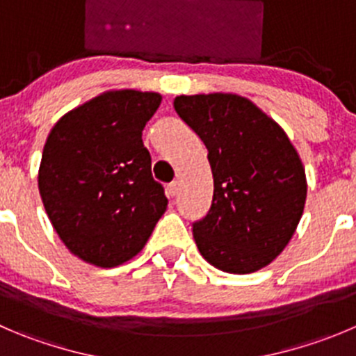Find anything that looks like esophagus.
<instances>
[{
  "mask_svg": "<svg viewBox=\"0 0 356 356\" xmlns=\"http://www.w3.org/2000/svg\"><path fill=\"white\" fill-rule=\"evenodd\" d=\"M165 192H168V197H175V195L178 194V184H176V181L169 184L168 188H165Z\"/></svg>",
  "mask_w": 356,
  "mask_h": 356,
  "instance_id": "34e87169",
  "label": "esophagus"
}]
</instances>
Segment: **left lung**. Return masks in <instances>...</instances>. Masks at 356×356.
I'll return each mask as SVG.
<instances>
[{
  "label": "left lung",
  "mask_w": 356,
  "mask_h": 356,
  "mask_svg": "<svg viewBox=\"0 0 356 356\" xmlns=\"http://www.w3.org/2000/svg\"><path fill=\"white\" fill-rule=\"evenodd\" d=\"M175 110L208 148L213 201L192 223L195 245L216 269L248 274L269 266L296 232L306 172L285 131L236 94L178 96Z\"/></svg>",
  "instance_id": "1"
}]
</instances>
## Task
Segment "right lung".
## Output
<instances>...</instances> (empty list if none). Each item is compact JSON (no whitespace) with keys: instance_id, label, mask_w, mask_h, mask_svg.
Wrapping results in <instances>:
<instances>
[{"instance_id":"1","label":"right lung","mask_w":356,"mask_h":356,"mask_svg":"<svg viewBox=\"0 0 356 356\" xmlns=\"http://www.w3.org/2000/svg\"><path fill=\"white\" fill-rule=\"evenodd\" d=\"M161 101L157 92H104L64 115L47 138L40 195L60 241L83 262H127L164 215L168 197L141 140Z\"/></svg>"}]
</instances>
